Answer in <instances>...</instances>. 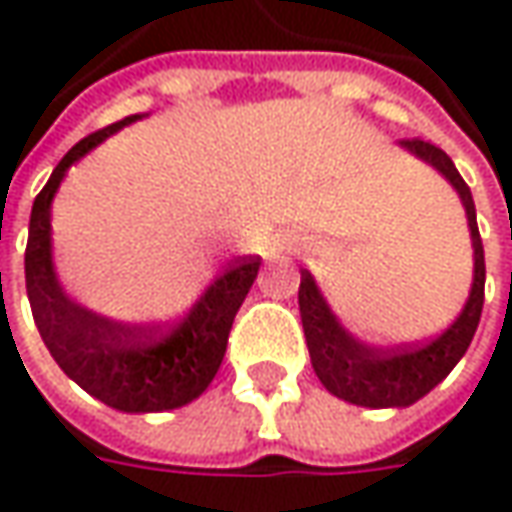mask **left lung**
<instances>
[{
    "label": "left lung",
    "mask_w": 512,
    "mask_h": 512,
    "mask_svg": "<svg viewBox=\"0 0 512 512\" xmlns=\"http://www.w3.org/2000/svg\"><path fill=\"white\" fill-rule=\"evenodd\" d=\"M402 145L424 159L427 165H433L459 190L462 205L467 210L470 236H473L476 273H473V290H470L462 316L447 327L442 336H436L427 344H413V347L373 350L356 342L350 333H344L322 299L313 276L302 270L299 313H302L313 370L333 396L350 404H362V407H407L427 396L467 353L484 307V247L479 225H476V205H473L470 187L442 148L422 139H404Z\"/></svg>",
    "instance_id": "left-lung-1"
}]
</instances>
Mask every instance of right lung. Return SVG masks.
Returning <instances> with one entry per match:
<instances>
[{
  "label": "right lung",
  "instance_id": "right-lung-1",
  "mask_svg": "<svg viewBox=\"0 0 512 512\" xmlns=\"http://www.w3.org/2000/svg\"><path fill=\"white\" fill-rule=\"evenodd\" d=\"M133 119L139 116H128L76 142L53 168L48 185L33 199L25 247V287L42 342L73 382L116 410L159 413L193 402L213 382L225 359L233 319L262 259H233L185 319L170 327L119 325L65 296L50 262V199L76 159Z\"/></svg>",
  "mask_w": 512,
  "mask_h": 512
}]
</instances>
